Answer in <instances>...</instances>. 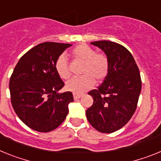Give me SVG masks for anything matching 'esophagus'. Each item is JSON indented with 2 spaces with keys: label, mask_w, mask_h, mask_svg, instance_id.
Returning a JSON list of instances; mask_svg holds the SVG:
<instances>
[{
  "label": "esophagus",
  "mask_w": 161,
  "mask_h": 161,
  "mask_svg": "<svg viewBox=\"0 0 161 161\" xmlns=\"http://www.w3.org/2000/svg\"><path fill=\"white\" fill-rule=\"evenodd\" d=\"M82 96V95L81 94H74V99L75 100H78L79 98H81Z\"/></svg>",
  "instance_id": "obj_1"
}]
</instances>
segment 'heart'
<instances>
[{
    "instance_id": "heart-1",
    "label": "heart",
    "mask_w": 161,
    "mask_h": 161,
    "mask_svg": "<svg viewBox=\"0 0 161 161\" xmlns=\"http://www.w3.org/2000/svg\"><path fill=\"white\" fill-rule=\"evenodd\" d=\"M71 56L76 61L83 62L81 77L73 78L65 84L67 91L81 94L88 91L95 84V79L102 82L109 71V61L104 53H96L92 47L86 44L77 45L71 51ZM55 69L61 79H69L71 75L66 57L61 54L55 61Z\"/></svg>"
}]
</instances>
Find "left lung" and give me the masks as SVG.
<instances>
[{
    "label": "left lung",
    "mask_w": 161,
    "mask_h": 161,
    "mask_svg": "<svg viewBox=\"0 0 161 161\" xmlns=\"http://www.w3.org/2000/svg\"><path fill=\"white\" fill-rule=\"evenodd\" d=\"M104 51L109 61V71L103 83L88 92L93 104L86 118L102 133L122 128L135 114L142 88L139 68L132 54L124 46L108 40L92 42Z\"/></svg>",
    "instance_id": "8db88e82"
}]
</instances>
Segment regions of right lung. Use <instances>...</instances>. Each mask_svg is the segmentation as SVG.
Returning <instances> with one entry per match:
<instances>
[{
  "instance_id": "obj_1",
  "label": "right lung",
  "mask_w": 161,
  "mask_h": 161,
  "mask_svg": "<svg viewBox=\"0 0 161 161\" xmlns=\"http://www.w3.org/2000/svg\"><path fill=\"white\" fill-rule=\"evenodd\" d=\"M72 44L44 42L20 58L9 79L11 103L22 122L39 132L59 126L74 101L72 92L59 93L64 86L55 69L57 57Z\"/></svg>"
}]
</instances>
